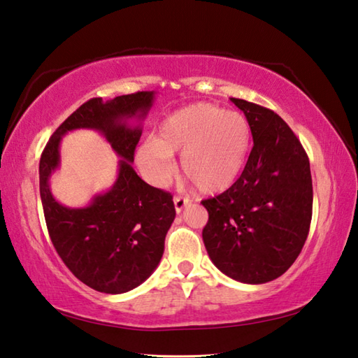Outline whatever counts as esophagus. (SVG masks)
<instances>
[{
  "label": "esophagus",
  "mask_w": 358,
  "mask_h": 358,
  "mask_svg": "<svg viewBox=\"0 0 358 358\" xmlns=\"http://www.w3.org/2000/svg\"><path fill=\"white\" fill-rule=\"evenodd\" d=\"M173 205H175V211L180 214L186 206L191 205V200L186 199V197H180V195H177V197L173 199Z\"/></svg>",
  "instance_id": "1"
}]
</instances>
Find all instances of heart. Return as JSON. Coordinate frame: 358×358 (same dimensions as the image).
<instances>
[{
    "instance_id": "b5f03b06",
    "label": "heart",
    "mask_w": 358,
    "mask_h": 358,
    "mask_svg": "<svg viewBox=\"0 0 358 358\" xmlns=\"http://www.w3.org/2000/svg\"><path fill=\"white\" fill-rule=\"evenodd\" d=\"M251 147L243 115L213 103H194L161 122L155 139L136 149V163L153 185H164L173 172V155L186 178L203 194L227 191L239 178Z\"/></svg>"
}]
</instances>
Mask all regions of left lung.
Segmentation results:
<instances>
[{"label":"left lung","mask_w":358,"mask_h":358,"mask_svg":"<svg viewBox=\"0 0 358 358\" xmlns=\"http://www.w3.org/2000/svg\"><path fill=\"white\" fill-rule=\"evenodd\" d=\"M250 124L253 149L239 180L203 200V242L213 264L243 284H265L292 267L312 220V175L299 139L261 105L236 99Z\"/></svg>","instance_id":"1"}]
</instances>
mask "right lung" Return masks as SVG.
<instances>
[{"label": "right lung", "instance_id": "1", "mask_svg": "<svg viewBox=\"0 0 358 358\" xmlns=\"http://www.w3.org/2000/svg\"><path fill=\"white\" fill-rule=\"evenodd\" d=\"M153 99V91L90 99L52 133L40 158V197L54 248L79 281L102 293L133 290L152 275L175 219L172 195L147 185L131 167L143 129L129 121H143ZM77 128L101 131L123 159L111 189L87 207L68 208L53 199L48 178L59 164L61 136Z\"/></svg>", "mask_w": 358, "mask_h": 358}]
</instances>
